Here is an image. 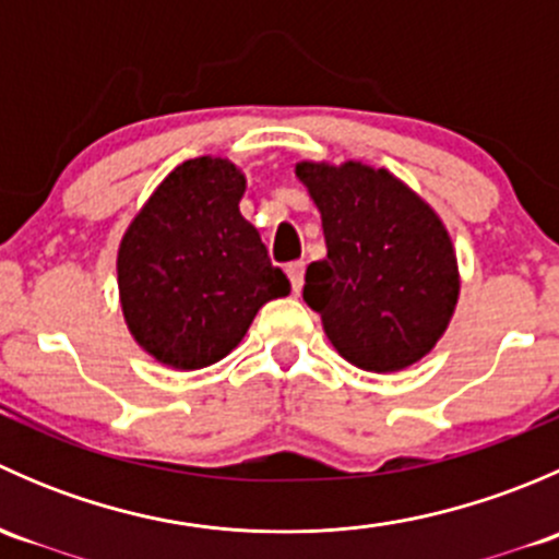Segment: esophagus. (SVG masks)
I'll use <instances>...</instances> for the list:
<instances>
[{"instance_id":"esophagus-1","label":"esophagus","mask_w":559,"mask_h":559,"mask_svg":"<svg viewBox=\"0 0 559 559\" xmlns=\"http://www.w3.org/2000/svg\"><path fill=\"white\" fill-rule=\"evenodd\" d=\"M286 275H289L292 289H295V295H297V292L302 289V275H306V262H292V264H286Z\"/></svg>"}]
</instances>
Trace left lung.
<instances>
[{
    "mask_svg": "<svg viewBox=\"0 0 559 559\" xmlns=\"http://www.w3.org/2000/svg\"><path fill=\"white\" fill-rule=\"evenodd\" d=\"M321 213L326 257L306 270L302 300L343 359L394 373L436 348L460 297L456 253L441 216L362 162H300Z\"/></svg>",
    "mask_w": 559,
    "mask_h": 559,
    "instance_id": "obj_1",
    "label": "left lung"
}]
</instances>
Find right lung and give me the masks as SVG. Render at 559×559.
<instances>
[{
	"mask_svg": "<svg viewBox=\"0 0 559 559\" xmlns=\"http://www.w3.org/2000/svg\"><path fill=\"white\" fill-rule=\"evenodd\" d=\"M246 175L222 156L183 162L156 186L118 246V297L156 362L200 370L227 357L264 302L292 292L240 216Z\"/></svg>",
	"mask_w": 559,
	"mask_h": 559,
	"instance_id": "right-lung-1",
	"label": "right lung"
}]
</instances>
